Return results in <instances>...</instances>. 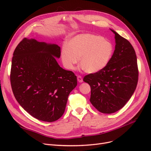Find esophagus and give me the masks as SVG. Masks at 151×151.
<instances>
[{"mask_svg":"<svg viewBox=\"0 0 151 151\" xmlns=\"http://www.w3.org/2000/svg\"><path fill=\"white\" fill-rule=\"evenodd\" d=\"M77 80H78V81L79 83H82L83 81V78H82V77L81 76H77Z\"/></svg>","mask_w":151,"mask_h":151,"instance_id":"1","label":"esophagus"}]
</instances>
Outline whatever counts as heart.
Returning a JSON list of instances; mask_svg holds the SVG:
<instances>
[{
    "label": "heart",
    "instance_id": "b5f03b06",
    "mask_svg": "<svg viewBox=\"0 0 151 151\" xmlns=\"http://www.w3.org/2000/svg\"><path fill=\"white\" fill-rule=\"evenodd\" d=\"M113 54V44L101 37L90 34L78 35L63 45L61 59L69 70L75 68L80 59V65L86 73H96L108 65Z\"/></svg>",
    "mask_w": 151,
    "mask_h": 151
}]
</instances>
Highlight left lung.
<instances>
[{
	"label": "left lung",
	"instance_id": "1",
	"mask_svg": "<svg viewBox=\"0 0 151 151\" xmlns=\"http://www.w3.org/2000/svg\"><path fill=\"white\" fill-rule=\"evenodd\" d=\"M110 30L116 42L111 58L105 68L83 79L91 86L92 105L105 114L114 113L125 106L135 91L138 79L137 55L132 45Z\"/></svg>",
	"mask_w": 151,
	"mask_h": 151
}]
</instances>
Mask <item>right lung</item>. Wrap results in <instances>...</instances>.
I'll list each match as a JSON object with an SVG mask.
<instances>
[{"label": "right lung", "mask_w": 151, "mask_h": 151, "mask_svg": "<svg viewBox=\"0 0 151 151\" xmlns=\"http://www.w3.org/2000/svg\"><path fill=\"white\" fill-rule=\"evenodd\" d=\"M60 56L58 45L27 38L13 52L10 81L14 97L29 114L42 121L59 119L77 86L75 74L58 64Z\"/></svg>", "instance_id": "add662e5"}]
</instances>
